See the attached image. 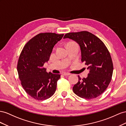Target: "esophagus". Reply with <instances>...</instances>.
<instances>
[{"instance_id":"obj_1","label":"esophagus","mask_w":126,"mask_h":126,"mask_svg":"<svg viewBox=\"0 0 126 126\" xmlns=\"http://www.w3.org/2000/svg\"><path fill=\"white\" fill-rule=\"evenodd\" d=\"M62 74L64 75H65V76H67V75H71L70 73H67V72H63V73H62Z\"/></svg>"}]
</instances>
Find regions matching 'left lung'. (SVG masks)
<instances>
[{
  "label": "left lung",
  "mask_w": 126,
  "mask_h": 126,
  "mask_svg": "<svg viewBox=\"0 0 126 126\" xmlns=\"http://www.w3.org/2000/svg\"><path fill=\"white\" fill-rule=\"evenodd\" d=\"M80 46L81 62L87 65L89 73L73 87L75 94L82 98L91 99L101 95L110 83L113 73V63L105 44L96 36L87 31L66 34Z\"/></svg>",
  "instance_id": "1"
}]
</instances>
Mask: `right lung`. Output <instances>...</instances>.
<instances>
[{"mask_svg": "<svg viewBox=\"0 0 126 126\" xmlns=\"http://www.w3.org/2000/svg\"><path fill=\"white\" fill-rule=\"evenodd\" d=\"M64 34L40 33L25 45L19 57L17 71L21 84L27 94L37 100L49 98L56 91L60 74L46 72L47 62L54 46Z\"/></svg>", "mask_w": 126, "mask_h": 126, "instance_id": "add662e5", "label": "right lung"}]
</instances>
